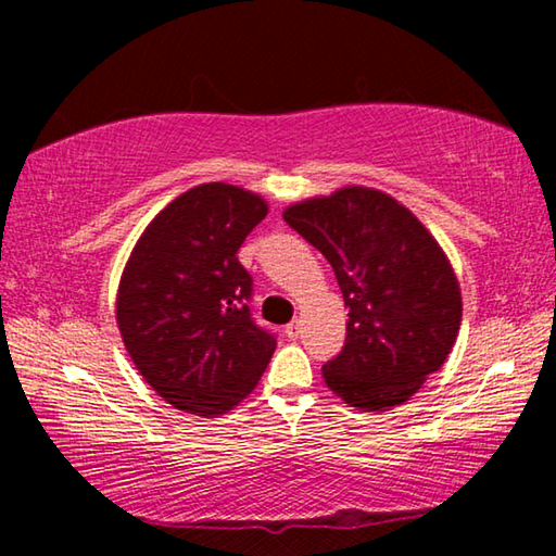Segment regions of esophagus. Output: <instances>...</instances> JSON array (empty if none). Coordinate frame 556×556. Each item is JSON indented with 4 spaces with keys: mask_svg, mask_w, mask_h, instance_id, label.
<instances>
[{
    "mask_svg": "<svg viewBox=\"0 0 556 556\" xmlns=\"http://www.w3.org/2000/svg\"><path fill=\"white\" fill-rule=\"evenodd\" d=\"M285 331H287V336L291 338V341H296V338H299V333H301V321H299V318H296V321H291V324H287V328H285Z\"/></svg>",
    "mask_w": 556,
    "mask_h": 556,
    "instance_id": "obj_1",
    "label": "esophagus"
}]
</instances>
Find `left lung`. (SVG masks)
I'll list each match as a JSON object with an SVG mask.
<instances>
[{"mask_svg": "<svg viewBox=\"0 0 556 556\" xmlns=\"http://www.w3.org/2000/svg\"><path fill=\"white\" fill-rule=\"evenodd\" d=\"M331 262L348 306L345 345L324 380L348 407L388 412L417 394L456 343L464 301L451 260L390 193L343 186L285 208Z\"/></svg>", "mask_w": 556, "mask_h": 556, "instance_id": "1", "label": "left lung"}]
</instances>
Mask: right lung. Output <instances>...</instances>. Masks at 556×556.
<instances>
[{
	"label": "right lung",
	"mask_w": 556,
	"mask_h": 556,
	"mask_svg": "<svg viewBox=\"0 0 556 556\" xmlns=\"http://www.w3.org/2000/svg\"><path fill=\"white\" fill-rule=\"evenodd\" d=\"M269 213L260 193L201 184L154 215L122 269L115 318L139 375L172 407L220 417L257 388L277 338L250 318L240 244Z\"/></svg>",
	"instance_id": "add662e5"
}]
</instances>
